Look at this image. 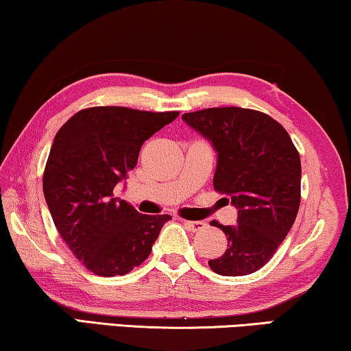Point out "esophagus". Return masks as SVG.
<instances>
[{
  "label": "esophagus",
  "mask_w": 351,
  "mask_h": 351,
  "mask_svg": "<svg viewBox=\"0 0 351 351\" xmlns=\"http://www.w3.org/2000/svg\"><path fill=\"white\" fill-rule=\"evenodd\" d=\"M186 227L192 230V232H200V230L205 228V222L202 221H184Z\"/></svg>",
  "instance_id": "1"
}]
</instances>
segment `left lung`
I'll use <instances>...</instances> for the list:
<instances>
[{"label": "left lung", "instance_id": "left-lung-1", "mask_svg": "<svg viewBox=\"0 0 351 351\" xmlns=\"http://www.w3.org/2000/svg\"><path fill=\"white\" fill-rule=\"evenodd\" d=\"M217 151L214 191L238 208L226 233L223 255L208 261L221 276H245L265 266L295 222L301 202V160L290 135L269 114L241 107H216L182 114Z\"/></svg>", "mask_w": 351, "mask_h": 351}]
</instances>
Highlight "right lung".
<instances>
[{"label":"right lung","mask_w":351,"mask_h":351,"mask_svg":"<svg viewBox=\"0 0 351 351\" xmlns=\"http://www.w3.org/2000/svg\"><path fill=\"white\" fill-rule=\"evenodd\" d=\"M180 112L90 107L61 125L47 159V206L72 254L96 276H124L148 258L169 214H140L113 189L142 145Z\"/></svg>","instance_id":"obj_1"}]
</instances>
